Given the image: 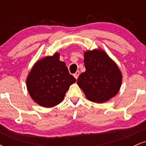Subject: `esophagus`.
<instances>
[{
    "instance_id": "esophagus-1",
    "label": "esophagus",
    "mask_w": 146,
    "mask_h": 146,
    "mask_svg": "<svg viewBox=\"0 0 146 146\" xmlns=\"http://www.w3.org/2000/svg\"><path fill=\"white\" fill-rule=\"evenodd\" d=\"M79 75H80V71H77L76 73H75V74H74V77H75V78L76 79V80H78V77H79Z\"/></svg>"
}]
</instances>
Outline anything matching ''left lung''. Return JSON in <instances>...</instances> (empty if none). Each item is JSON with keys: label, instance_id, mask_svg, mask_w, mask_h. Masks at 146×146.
Instances as JSON below:
<instances>
[{"label": "left lung", "instance_id": "8db88e82", "mask_svg": "<svg viewBox=\"0 0 146 146\" xmlns=\"http://www.w3.org/2000/svg\"><path fill=\"white\" fill-rule=\"evenodd\" d=\"M86 71L78 79V86L86 98L103 103L117 95L121 84L122 75L117 64L102 50L84 53Z\"/></svg>", "mask_w": 146, "mask_h": 146}]
</instances>
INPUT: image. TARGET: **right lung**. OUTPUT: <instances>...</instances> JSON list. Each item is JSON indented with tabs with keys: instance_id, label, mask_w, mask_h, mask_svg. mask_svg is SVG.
Listing matches in <instances>:
<instances>
[{
	"instance_id": "right-lung-1",
	"label": "right lung",
	"mask_w": 146,
	"mask_h": 146,
	"mask_svg": "<svg viewBox=\"0 0 146 146\" xmlns=\"http://www.w3.org/2000/svg\"><path fill=\"white\" fill-rule=\"evenodd\" d=\"M75 81L56 53L35 64L27 79V87L33 101L50 108L63 101L69 86Z\"/></svg>"
}]
</instances>
